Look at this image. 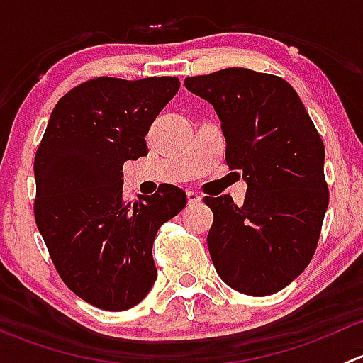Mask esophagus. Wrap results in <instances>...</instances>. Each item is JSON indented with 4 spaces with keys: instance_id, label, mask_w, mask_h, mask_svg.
I'll return each instance as SVG.
<instances>
[{
    "instance_id": "34e87169",
    "label": "esophagus",
    "mask_w": 363,
    "mask_h": 363,
    "mask_svg": "<svg viewBox=\"0 0 363 363\" xmlns=\"http://www.w3.org/2000/svg\"><path fill=\"white\" fill-rule=\"evenodd\" d=\"M186 196H188V203L189 205H196V203L202 202V196H200L199 193H195V191H188V193H186Z\"/></svg>"
}]
</instances>
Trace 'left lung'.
Returning <instances> with one entry per match:
<instances>
[{
	"label": "left lung",
	"instance_id": "left-lung-1",
	"mask_svg": "<svg viewBox=\"0 0 363 363\" xmlns=\"http://www.w3.org/2000/svg\"><path fill=\"white\" fill-rule=\"evenodd\" d=\"M186 89L214 107L226 163L247 184L242 205L205 196L216 272L233 290L272 295L309 265L328 207L325 145L284 79L247 68L188 77Z\"/></svg>",
	"mask_w": 363,
	"mask_h": 363
}]
</instances>
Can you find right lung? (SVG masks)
<instances>
[{"label":"right lung","instance_id":"obj_1","mask_svg":"<svg viewBox=\"0 0 363 363\" xmlns=\"http://www.w3.org/2000/svg\"><path fill=\"white\" fill-rule=\"evenodd\" d=\"M181 82L98 77L56 104L35 156V219L65 284L91 306L126 311L155 284L152 242L186 207L164 186L123 199V164L147 155L145 135Z\"/></svg>","mask_w":363,"mask_h":363}]
</instances>
